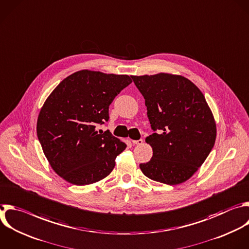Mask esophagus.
I'll use <instances>...</instances> for the list:
<instances>
[{"instance_id":"obj_1","label":"esophagus","mask_w":249,"mask_h":249,"mask_svg":"<svg viewBox=\"0 0 249 249\" xmlns=\"http://www.w3.org/2000/svg\"><path fill=\"white\" fill-rule=\"evenodd\" d=\"M132 142H133L134 144H139V145H141V144H142L143 141H142V139H140V140H133Z\"/></svg>"}]
</instances>
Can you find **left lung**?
Segmentation results:
<instances>
[{
  "instance_id": "1",
  "label": "left lung",
  "mask_w": 249,
  "mask_h": 249,
  "mask_svg": "<svg viewBox=\"0 0 249 249\" xmlns=\"http://www.w3.org/2000/svg\"><path fill=\"white\" fill-rule=\"evenodd\" d=\"M131 77L145 101L153 130L145 139L153 154L140 164L142 172L166 185L186 182L205 161L216 140L215 120L203 94L179 75Z\"/></svg>"
}]
</instances>
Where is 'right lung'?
Segmentation results:
<instances>
[{
	"label": "right lung",
	"mask_w": 249,
	"mask_h": 249,
	"mask_svg": "<svg viewBox=\"0 0 249 249\" xmlns=\"http://www.w3.org/2000/svg\"><path fill=\"white\" fill-rule=\"evenodd\" d=\"M132 80L128 75L77 71L52 92L38 116L37 136L52 168L76 186L108 176L125 142L99 126L109 119L114 98Z\"/></svg>",
	"instance_id": "right-lung-1"
}]
</instances>
